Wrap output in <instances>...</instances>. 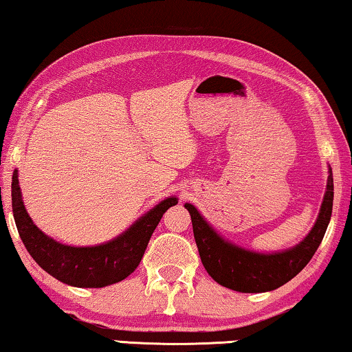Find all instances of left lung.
<instances>
[{
  "instance_id": "8db88e82",
  "label": "left lung",
  "mask_w": 352,
  "mask_h": 352,
  "mask_svg": "<svg viewBox=\"0 0 352 352\" xmlns=\"http://www.w3.org/2000/svg\"><path fill=\"white\" fill-rule=\"evenodd\" d=\"M332 204L333 177L329 166L326 193L313 228L297 245L275 253H258L232 244L203 219L193 204L186 203L184 206L190 214L199 258L210 277L239 293H266L288 283L315 255L331 221Z\"/></svg>"
}]
</instances>
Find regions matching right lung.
Listing matches in <instances>:
<instances>
[{
  "label": "right lung",
  "mask_w": 352,
  "mask_h": 352,
  "mask_svg": "<svg viewBox=\"0 0 352 352\" xmlns=\"http://www.w3.org/2000/svg\"><path fill=\"white\" fill-rule=\"evenodd\" d=\"M175 204H177V198H165L135 221L131 228L105 244L64 245L32 223L21 199L17 170L12 175V212L26 250L52 277L77 288H104L129 277L142 261L162 215Z\"/></svg>",
  "instance_id": "add662e5"
}]
</instances>
